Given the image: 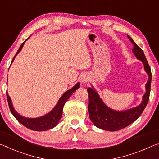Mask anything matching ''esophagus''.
Returning <instances> with one entry per match:
<instances>
[{"instance_id": "1", "label": "esophagus", "mask_w": 159, "mask_h": 159, "mask_svg": "<svg viewBox=\"0 0 159 159\" xmlns=\"http://www.w3.org/2000/svg\"><path fill=\"white\" fill-rule=\"evenodd\" d=\"M89 76H87V75H83V76L81 77V79H80V81H81V83H83V84H85V83H87L88 81H89Z\"/></svg>"}]
</instances>
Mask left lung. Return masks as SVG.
<instances>
[{
	"label": "left lung",
	"instance_id": "1",
	"mask_svg": "<svg viewBox=\"0 0 159 159\" xmlns=\"http://www.w3.org/2000/svg\"><path fill=\"white\" fill-rule=\"evenodd\" d=\"M134 45L132 52L138 59L141 60L144 65V69L148 75V80L146 84L147 91L143 96V101L139 106L123 112H117L105 105L95 89L89 88V113L90 119L95 127L100 129L115 132L122 129L134 122L142 115L147 106L149 99L151 83H152V71L148 64L143 50L133 41L129 36H127Z\"/></svg>",
	"mask_w": 159,
	"mask_h": 159
}]
</instances>
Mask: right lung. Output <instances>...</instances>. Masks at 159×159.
<instances>
[{
    "label": "right lung",
    "instance_id": "right-lung-1",
    "mask_svg": "<svg viewBox=\"0 0 159 159\" xmlns=\"http://www.w3.org/2000/svg\"><path fill=\"white\" fill-rule=\"evenodd\" d=\"M27 39H29V37ZM26 40H25V41H26ZM25 42L20 45L19 49L17 50L16 54L15 55L14 58L12 60V62L13 61V60L15 59V57H16V55L20 52L22 47H23ZM79 87H80V84L79 83H78V84L75 85V86L73 87L71 89H70L66 93H64V94L62 95L61 98L59 99V102H57L56 106H55V107L52 110L51 112L48 113V114H47L46 115H44L42 116V117H40L38 118H25V117H22L21 115H20L18 113L14 110V108L12 107V105L11 98H10L8 94H7V93L6 92L7 102H8L9 108L10 110H11V112H12V114L13 115V116L16 118L17 121H18L19 122H20L22 125H24L25 127H26L27 128H28L29 129H31V130L38 131V132H41V131H46L48 129H52V128H54L55 126L58 124L59 121L62 117L63 107H64L65 102L67 101L68 99L71 96L73 93L79 89Z\"/></svg>",
    "mask_w": 159,
    "mask_h": 159
}]
</instances>
